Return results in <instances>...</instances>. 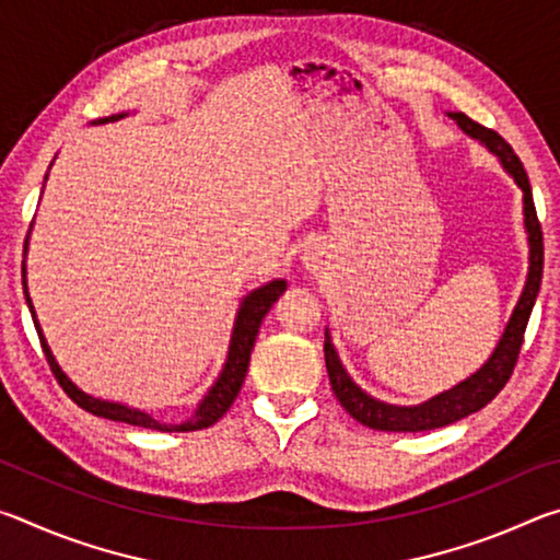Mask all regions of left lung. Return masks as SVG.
Listing matches in <instances>:
<instances>
[{
  "label": "left lung",
  "instance_id": "1",
  "mask_svg": "<svg viewBox=\"0 0 560 560\" xmlns=\"http://www.w3.org/2000/svg\"><path fill=\"white\" fill-rule=\"evenodd\" d=\"M450 116L459 122V128L464 132H469L471 138L481 140L491 153H497L501 158V163H504V167L511 173V177L516 179V185L524 189V217H526L528 244H530L528 281H526L524 293H521L514 316H511L509 326L504 330V338L499 340V346L494 350V355L489 358V363L481 368L479 373H474L469 381H464L462 385L454 387V390L442 393L438 397H432L430 402L417 405V407L385 405L381 400H373L371 395H365L353 381H350L348 373L343 371V365H340L334 346H330V340L326 338L324 353H326L328 381H330V387H334L338 402L346 407V412L353 417V420L373 430H385V432L438 430V428H444V424H452L462 420V417L481 410V407L494 400V397L504 390L511 373H514L521 346H524V334L528 326L530 308H534L538 289H541L544 232H541V222H538L534 195H530V185H528V175L524 165H521L514 148H511L497 130L481 126V122L471 120L469 116H464V113H450Z\"/></svg>",
  "mask_w": 560,
  "mask_h": 560
}]
</instances>
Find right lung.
Wrapping results in <instances>:
<instances>
[{
  "mask_svg": "<svg viewBox=\"0 0 560 560\" xmlns=\"http://www.w3.org/2000/svg\"><path fill=\"white\" fill-rule=\"evenodd\" d=\"M110 120H116V118H110ZM22 273H24V269H22ZM283 289H287V283H283V281H271V283H267V287L257 289L244 299L242 308H240V316H236V326H234V336H232V346H230V358H226V365H224V371L220 375V381L214 383L210 395H207L202 405L197 407L195 417H189L185 424H160L158 420H153V417L145 415V412L130 410V407L118 405V402L96 400V397L81 393L79 387H75L69 381V377L61 373V368L56 365L49 346H46V340H44L42 330H39V324H36L30 293H26V281H24L26 303H30V311H32L36 334H39V340H42L44 355H46V360H49L51 373H54L56 381H59V385L63 387V393L69 395L75 405L83 407V410L91 412V415L106 417V420H116V422H128V424H132V428L160 430V432H195V430L212 428V424L220 420V417L226 410H230L232 402L236 400V395H240V390H242V383L246 377V368H249L252 348H254V340H257L261 320H264V316L269 314V308L273 306V301L281 296Z\"/></svg>",
  "mask_w": 560,
  "mask_h": 560,
  "instance_id": "add662e5",
  "label": "right lung"
}]
</instances>
